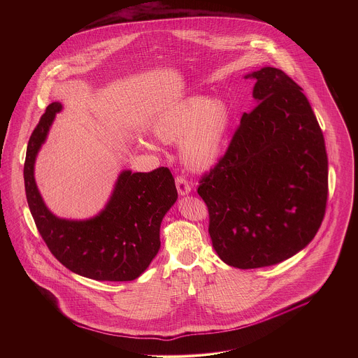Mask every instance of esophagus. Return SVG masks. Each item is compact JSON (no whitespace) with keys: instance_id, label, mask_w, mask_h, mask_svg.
Instances as JSON below:
<instances>
[{"instance_id":"esophagus-1","label":"esophagus","mask_w":358,"mask_h":358,"mask_svg":"<svg viewBox=\"0 0 358 358\" xmlns=\"http://www.w3.org/2000/svg\"><path fill=\"white\" fill-rule=\"evenodd\" d=\"M176 187L181 196H185L190 192V185L187 184V178L184 176H177L176 177Z\"/></svg>"}]
</instances>
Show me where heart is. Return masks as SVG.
Returning a JSON list of instances; mask_svg holds the SVG:
<instances>
[{
    "label": "heart",
    "instance_id": "obj_1",
    "mask_svg": "<svg viewBox=\"0 0 358 358\" xmlns=\"http://www.w3.org/2000/svg\"><path fill=\"white\" fill-rule=\"evenodd\" d=\"M229 120L231 113L225 102L190 96L157 118L154 134L164 142L182 139L180 152L184 162L194 171H203L217 161Z\"/></svg>",
    "mask_w": 358,
    "mask_h": 358
}]
</instances>
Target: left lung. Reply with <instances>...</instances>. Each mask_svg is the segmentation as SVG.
Returning <instances> with one entry per match:
<instances>
[{
	"instance_id": "8db88e82",
	"label": "left lung",
	"mask_w": 358,
	"mask_h": 358,
	"mask_svg": "<svg viewBox=\"0 0 358 358\" xmlns=\"http://www.w3.org/2000/svg\"><path fill=\"white\" fill-rule=\"evenodd\" d=\"M250 76L257 104L197 189L215 251L241 270L305 248L322 224L329 192L324 134L302 88L273 67Z\"/></svg>"
}]
</instances>
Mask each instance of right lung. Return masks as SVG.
<instances>
[{"label":"right lung","mask_w":358,"mask_h":358,"mask_svg":"<svg viewBox=\"0 0 358 358\" xmlns=\"http://www.w3.org/2000/svg\"><path fill=\"white\" fill-rule=\"evenodd\" d=\"M60 110L57 102L45 108L27 148L25 194L37 231L52 255L72 273L94 280H134L149 267L161 247V222L177 200L174 178L164 166L149 173L123 171L99 216L85 222L57 219L37 190L34 165Z\"/></svg>","instance_id":"right-lung-1"}]
</instances>
